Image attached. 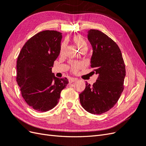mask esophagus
Masks as SVG:
<instances>
[{"mask_svg":"<svg viewBox=\"0 0 146 146\" xmlns=\"http://www.w3.org/2000/svg\"><path fill=\"white\" fill-rule=\"evenodd\" d=\"M77 78H71L69 79V83H72V82H76V81H77Z\"/></svg>","mask_w":146,"mask_h":146,"instance_id":"1","label":"esophagus"}]
</instances>
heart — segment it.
I'll return each instance as SVG.
<instances>
[{
    "label": "heart",
    "mask_w": 146,
    "mask_h": 146,
    "mask_svg": "<svg viewBox=\"0 0 146 146\" xmlns=\"http://www.w3.org/2000/svg\"><path fill=\"white\" fill-rule=\"evenodd\" d=\"M74 43L80 48L81 51L88 49V43L83 36L80 35H75L72 38ZM66 47V42H63L60 47V54H63ZM70 70L74 73H77L80 69L83 67V64L80 62L72 61L70 63Z\"/></svg>",
    "instance_id": "b5f03b06"
}]
</instances>
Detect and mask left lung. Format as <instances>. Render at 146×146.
<instances>
[{
  "mask_svg": "<svg viewBox=\"0 0 146 146\" xmlns=\"http://www.w3.org/2000/svg\"><path fill=\"white\" fill-rule=\"evenodd\" d=\"M92 47L91 67L98 74V80L79 94L80 104L86 111L101 114L113 108L123 90L125 66L120 48L112 39L98 30L88 32Z\"/></svg>",
  "mask_w": 146,
  "mask_h": 146,
  "instance_id": "1",
  "label": "left lung"
}]
</instances>
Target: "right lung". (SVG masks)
<instances>
[{"label":"right lung","instance_id":"add662e5","mask_svg":"<svg viewBox=\"0 0 146 146\" xmlns=\"http://www.w3.org/2000/svg\"><path fill=\"white\" fill-rule=\"evenodd\" d=\"M61 33L45 30L25 42L17 60L16 81L21 94L30 107L41 112L54 108L67 78H59L52 72L60 52Z\"/></svg>","mask_w":146,"mask_h":146}]
</instances>
